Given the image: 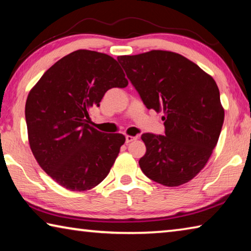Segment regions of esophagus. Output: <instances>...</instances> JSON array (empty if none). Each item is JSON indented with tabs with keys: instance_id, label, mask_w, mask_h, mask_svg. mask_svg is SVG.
Wrapping results in <instances>:
<instances>
[{
	"instance_id": "obj_1",
	"label": "esophagus",
	"mask_w": 251,
	"mask_h": 251,
	"mask_svg": "<svg viewBox=\"0 0 251 251\" xmlns=\"http://www.w3.org/2000/svg\"><path fill=\"white\" fill-rule=\"evenodd\" d=\"M136 139H137V136H126V137H125V142H126V144H128V143H130V142L136 141Z\"/></svg>"
}]
</instances>
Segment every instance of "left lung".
Segmentation results:
<instances>
[{"instance_id":"obj_1","label":"left lung","mask_w":251,"mask_h":251,"mask_svg":"<svg viewBox=\"0 0 251 251\" xmlns=\"http://www.w3.org/2000/svg\"><path fill=\"white\" fill-rule=\"evenodd\" d=\"M144 105L163 109L164 135H142L146 152L142 172L158 184L175 187L197 175L217 145L225 112L211 76L180 54L151 50L118 56Z\"/></svg>"}]
</instances>
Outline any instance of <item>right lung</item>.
<instances>
[{
  "label": "right lung",
  "instance_id": "obj_1",
  "mask_svg": "<svg viewBox=\"0 0 251 251\" xmlns=\"http://www.w3.org/2000/svg\"><path fill=\"white\" fill-rule=\"evenodd\" d=\"M128 80L116 59L78 50L45 72L25 104L29 146L37 163L64 188L85 192L105 179L125 143L87 124L88 110Z\"/></svg>",
  "mask_w": 251,
  "mask_h": 251
}]
</instances>
